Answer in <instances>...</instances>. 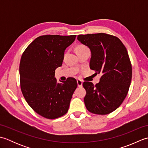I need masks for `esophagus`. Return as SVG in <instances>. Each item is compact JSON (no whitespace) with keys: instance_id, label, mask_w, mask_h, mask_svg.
<instances>
[{"instance_id":"1","label":"esophagus","mask_w":148,"mask_h":148,"mask_svg":"<svg viewBox=\"0 0 148 148\" xmlns=\"http://www.w3.org/2000/svg\"><path fill=\"white\" fill-rule=\"evenodd\" d=\"M77 86L78 87H81L83 86V81L80 80V79H77Z\"/></svg>"}]
</instances>
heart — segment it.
Listing matches in <instances>:
<instances>
[{"mask_svg": "<svg viewBox=\"0 0 148 148\" xmlns=\"http://www.w3.org/2000/svg\"><path fill=\"white\" fill-rule=\"evenodd\" d=\"M86 48H86V47L85 46H84V45H79V46H78L77 47L76 50L84 49H86Z\"/></svg>", "mask_w": 148, "mask_h": 148, "instance_id": "heart-1", "label": "heart"}]
</instances>
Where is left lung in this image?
I'll use <instances>...</instances> for the list:
<instances>
[{"instance_id": "8db88e82", "label": "left lung", "mask_w": 148, "mask_h": 148, "mask_svg": "<svg viewBox=\"0 0 148 148\" xmlns=\"http://www.w3.org/2000/svg\"><path fill=\"white\" fill-rule=\"evenodd\" d=\"M77 40L91 50L90 69L102 74L95 85L83 83L84 104L93 114H109L119 108L129 90L132 69L127 50L117 37L105 33L79 35Z\"/></svg>"}]
</instances>
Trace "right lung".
Returning a JSON list of instances; mask_svg holds the SVG:
<instances>
[{"label": "right lung", "instance_id": "add662e5", "mask_svg": "<svg viewBox=\"0 0 148 148\" xmlns=\"http://www.w3.org/2000/svg\"><path fill=\"white\" fill-rule=\"evenodd\" d=\"M76 37L39 36L22 54L20 64L21 92L30 108L44 118H58L68 111L77 81L71 77L58 83L55 72L62 65L65 49Z\"/></svg>", "mask_w": 148, "mask_h": 148}]
</instances>
